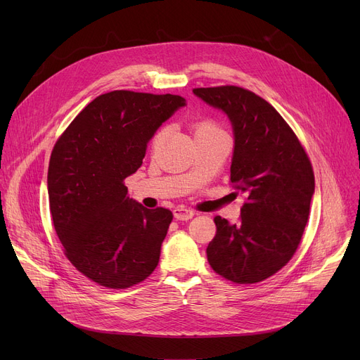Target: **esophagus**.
<instances>
[{
  "mask_svg": "<svg viewBox=\"0 0 360 360\" xmlns=\"http://www.w3.org/2000/svg\"><path fill=\"white\" fill-rule=\"evenodd\" d=\"M194 212L190 209H184V207H176L174 210V216L176 220H190L194 217Z\"/></svg>",
  "mask_w": 360,
  "mask_h": 360,
  "instance_id": "34e87169",
  "label": "esophagus"
}]
</instances>
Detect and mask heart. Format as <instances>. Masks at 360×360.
<instances>
[{
	"mask_svg": "<svg viewBox=\"0 0 360 360\" xmlns=\"http://www.w3.org/2000/svg\"><path fill=\"white\" fill-rule=\"evenodd\" d=\"M194 131H195V137H197V136H201V134H210V132H220L223 129L213 121H202V122H198L194 127ZM166 132H167V127L159 128L156 131V134L153 136V140H151V146L159 147L162 144V141L165 140Z\"/></svg>",
	"mask_w": 360,
	"mask_h": 360,
	"instance_id": "heart-1",
	"label": "heart"
}]
</instances>
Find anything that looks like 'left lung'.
Here are the masks:
<instances>
[{"instance_id": "obj_1", "label": "left lung", "mask_w": 360, "mask_h": 360, "mask_svg": "<svg viewBox=\"0 0 360 360\" xmlns=\"http://www.w3.org/2000/svg\"><path fill=\"white\" fill-rule=\"evenodd\" d=\"M193 91L229 117L231 182L247 194L238 223L214 217L207 259L226 280L252 285L285 267L299 247L315 190L312 165L289 124L254 91L238 86Z\"/></svg>"}]
</instances>
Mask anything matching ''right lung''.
Masks as SVG:
<instances>
[{"label": "right lung", "instance_id": "add662e5", "mask_svg": "<svg viewBox=\"0 0 360 360\" xmlns=\"http://www.w3.org/2000/svg\"><path fill=\"white\" fill-rule=\"evenodd\" d=\"M181 106L176 94L113 90L91 101L53 146L48 195L55 232L72 266L103 288L139 285L158 267L174 214L132 201L124 181Z\"/></svg>", "mask_w": 360, "mask_h": 360}]
</instances>
